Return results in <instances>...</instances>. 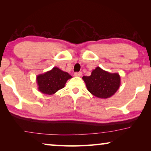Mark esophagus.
<instances>
[{"label": "esophagus", "mask_w": 151, "mask_h": 151, "mask_svg": "<svg viewBox=\"0 0 151 151\" xmlns=\"http://www.w3.org/2000/svg\"><path fill=\"white\" fill-rule=\"evenodd\" d=\"M75 76H82V73H81V72L75 73Z\"/></svg>", "instance_id": "esophagus-1"}]
</instances>
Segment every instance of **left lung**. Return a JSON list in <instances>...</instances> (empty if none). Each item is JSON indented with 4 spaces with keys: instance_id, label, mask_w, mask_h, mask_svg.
Returning <instances> with one entry per match:
<instances>
[{
    "instance_id": "obj_1",
    "label": "left lung",
    "mask_w": 151,
    "mask_h": 151,
    "mask_svg": "<svg viewBox=\"0 0 151 151\" xmlns=\"http://www.w3.org/2000/svg\"><path fill=\"white\" fill-rule=\"evenodd\" d=\"M83 79L87 90L100 99L112 96L121 85V76L119 73H109L99 66L92 71L91 76H84Z\"/></svg>"
}]
</instances>
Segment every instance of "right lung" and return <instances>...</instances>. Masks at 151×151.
Wrapping results in <instances>:
<instances>
[{
    "mask_svg": "<svg viewBox=\"0 0 151 151\" xmlns=\"http://www.w3.org/2000/svg\"><path fill=\"white\" fill-rule=\"evenodd\" d=\"M71 78L72 76L68 73L55 66L50 70L37 75L38 89L43 94L51 95L65 87L66 81Z\"/></svg>",
    "mask_w": 151,
    "mask_h": 151,
    "instance_id": "right-lung-1",
    "label": "right lung"
}]
</instances>
